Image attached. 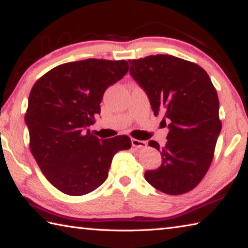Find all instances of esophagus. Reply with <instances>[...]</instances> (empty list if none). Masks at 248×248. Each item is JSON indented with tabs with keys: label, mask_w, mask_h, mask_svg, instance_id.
<instances>
[{
	"label": "esophagus",
	"mask_w": 248,
	"mask_h": 248,
	"mask_svg": "<svg viewBox=\"0 0 248 248\" xmlns=\"http://www.w3.org/2000/svg\"><path fill=\"white\" fill-rule=\"evenodd\" d=\"M131 144H132V146H134V148H137V149H144L148 146L146 141L137 140V139H131Z\"/></svg>",
	"instance_id": "1"
}]
</instances>
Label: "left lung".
<instances>
[{"instance_id":"1","label":"left lung","mask_w":248,"mask_h":248,"mask_svg":"<svg viewBox=\"0 0 248 248\" xmlns=\"http://www.w3.org/2000/svg\"><path fill=\"white\" fill-rule=\"evenodd\" d=\"M134 81L148 95L155 116L164 115L167 142L159 151L162 164L146 170L145 180L167 195H182L198 185L211 164L222 124L219 98L208 73L194 62L156 54L129 60Z\"/></svg>"}]
</instances>
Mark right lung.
I'll use <instances>...</instances> for the list:
<instances>
[{
	"mask_svg": "<svg viewBox=\"0 0 248 248\" xmlns=\"http://www.w3.org/2000/svg\"><path fill=\"white\" fill-rule=\"evenodd\" d=\"M125 60L86 59L58 65L33 84L25 123L29 148L50 184L83 196L108 177L114 155L131 148L128 136L98 139L87 129L105 91L128 72Z\"/></svg>",
	"mask_w": 248,
	"mask_h": 248,
	"instance_id": "1",
	"label": "right lung"
}]
</instances>
